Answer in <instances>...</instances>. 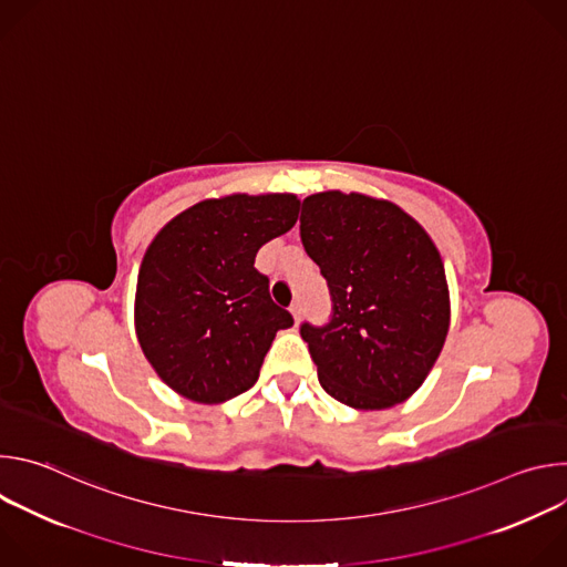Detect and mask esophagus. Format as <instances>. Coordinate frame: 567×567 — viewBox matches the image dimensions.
Segmentation results:
<instances>
[{
	"label": "esophagus",
	"mask_w": 567,
	"mask_h": 567,
	"mask_svg": "<svg viewBox=\"0 0 567 567\" xmlns=\"http://www.w3.org/2000/svg\"><path fill=\"white\" fill-rule=\"evenodd\" d=\"M289 311H291V316H293V320H296V326L300 322V316H302V307H300V302H293L291 307H289Z\"/></svg>",
	"instance_id": "1"
}]
</instances>
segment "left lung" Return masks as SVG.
Listing matches in <instances>:
<instances>
[{"instance_id": "1", "label": "left lung", "mask_w": 567, "mask_h": 567, "mask_svg": "<svg viewBox=\"0 0 567 567\" xmlns=\"http://www.w3.org/2000/svg\"><path fill=\"white\" fill-rule=\"evenodd\" d=\"M300 239L334 300L326 328H300L322 390L357 411L392 409L413 396L451 322L433 237L388 199L322 190L302 202Z\"/></svg>"}]
</instances>
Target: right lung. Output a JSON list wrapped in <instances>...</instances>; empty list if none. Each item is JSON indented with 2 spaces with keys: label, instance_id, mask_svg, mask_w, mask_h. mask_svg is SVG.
Instances as JSON below:
<instances>
[{
  "label": "right lung",
  "instance_id": "1",
  "mask_svg": "<svg viewBox=\"0 0 567 567\" xmlns=\"http://www.w3.org/2000/svg\"><path fill=\"white\" fill-rule=\"evenodd\" d=\"M293 193H230L175 215L141 260L134 330L156 377L197 403L247 392L280 330L256 254L298 219Z\"/></svg>",
  "mask_w": 567,
  "mask_h": 567
}]
</instances>
